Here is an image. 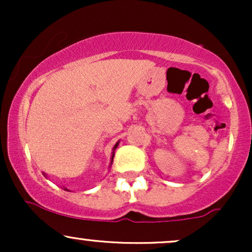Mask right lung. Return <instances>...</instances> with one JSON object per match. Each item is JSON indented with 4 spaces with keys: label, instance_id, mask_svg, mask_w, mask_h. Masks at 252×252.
Listing matches in <instances>:
<instances>
[{
    "label": "right lung",
    "instance_id": "obj_1",
    "mask_svg": "<svg viewBox=\"0 0 252 252\" xmlns=\"http://www.w3.org/2000/svg\"><path fill=\"white\" fill-rule=\"evenodd\" d=\"M117 146H118V143H116V146H115V147H114V150L117 148ZM112 160H114V155H112ZM111 162H112V161H111Z\"/></svg>",
    "mask_w": 252,
    "mask_h": 252
}]
</instances>
